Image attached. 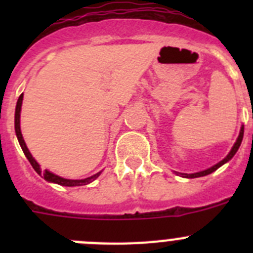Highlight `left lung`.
I'll use <instances>...</instances> for the list:
<instances>
[{
    "label": "left lung",
    "instance_id": "8db88e82",
    "mask_svg": "<svg viewBox=\"0 0 253 253\" xmlns=\"http://www.w3.org/2000/svg\"><path fill=\"white\" fill-rule=\"evenodd\" d=\"M243 131H245V126H241V130H240V135H238V138H237L236 143L233 144V147H232V149L229 151V153L225 156L224 158H223L220 162H218L216 165H214V166L209 167V169H204V171H200V172H195V173H180V172H176V175L181 176V177H185V178H195V177H202V176H207L209 175V173H211V172H214L215 169H218L219 167H222L224 163H227L228 161H231L232 158H233L234 154L237 153V151H238V148H240L241 143H242V139H243Z\"/></svg>",
    "mask_w": 253,
    "mask_h": 253
}]
</instances>
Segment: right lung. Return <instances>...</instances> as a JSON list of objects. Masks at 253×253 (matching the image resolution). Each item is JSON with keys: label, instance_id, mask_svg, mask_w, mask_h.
<instances>
[{"label": "right lung", "instance_id": "add662e5", "mask_svg": "<svg viewBox=\"0 0 253 253\" xmlns=\"http://www.w3.org/2000/svg\"><path fill=\"white\" fill-rule=\"evenodd\" d=\"M22 99H24V93H21V95H20L19 100H17L16 109H15V131H16L17 140H19L20 147H21V149H22V152H24V154H25V156H26V158H28V160H29V162L31 163V166H33V169H34L35 171H37L40 176H43L44 180H46V181H48V182H53V184H58V185H60V186L72 187V186H84V185L91 184L92 181H95L96 178H97L100 175H101L102 171H100V172H97V173H95V175L90 176V177L82 178V180H71V178L60 177V176L55 175V173H53V172L48 171V169H45V171H42V169H40V165L37 162V161H35V158L33 157V156H31L30 151H29L28 147H26L25 140H24V138H22L21 129H20V114H21Z\"/></svg>", "mask_w": 253, "mask_h": 253}]
</instances>
